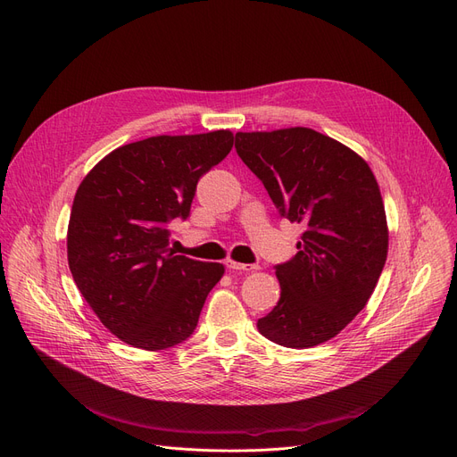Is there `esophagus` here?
Returning a JSON list of instances; mask_svg holds the SVG:
<instances>
[{
	"label": "esophagus",
	"mask_w": 457,
	"mask_h": 457,
	"mask_svg": "<svg viewBox=\"0 0 457 457\" xmlns=\"http://www.w3.org/2000/svg\"><path fill=\"white\" fill-rule=\"evenodd\" d=\"M226 267H228L229 270H245V272H252V270H257V269H260L257 265L239 263V262H233V260H228V262H226Z\"/></svg>",
	"instance_id": "obj_1"
}]
</instances>
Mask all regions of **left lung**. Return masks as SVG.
I'll use <instances>...</instances> for the list:
<instances>
[{"label": "left lung", "mask_w": 457, "mask_h": 457, "mask_svg": "<svg viewBox=\"0 0 457 457\" xmlns=\"http://www.w3.org/2000/svg\"><path fill=\"white\" fill-rule=\"evenodd\" d=\"M235 149L278 212L304 226L299 252L274 267L280 301L257 330L284 347L320 345L354 320L379 282L388 252L379 185L364 158L304 127L237 132Z\"/></svg>", "instance_id": "obj_1"}]
</instances>
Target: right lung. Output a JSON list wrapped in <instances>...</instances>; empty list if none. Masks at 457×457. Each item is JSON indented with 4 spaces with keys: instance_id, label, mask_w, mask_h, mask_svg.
<instances>
[{
    "instance_id": "1",
    "label": "right lung",
    "mask_w": 457,
    "mask_h": 457,
    "mask_svg": "<svg viewBox=\"0 0 457 457\" xmlns=\"http://www.w3.org/2000/svg\"><path fill=\"white\" fill-rule=\"evenodd\" d=\"M231 147L229 130L153 136L106 154L78 187L69 269L98 320L125 344L161 351L194 332L224 265L175 255L168 224L187 220L200 177Z\"/></svg>"
}]
</instances>
